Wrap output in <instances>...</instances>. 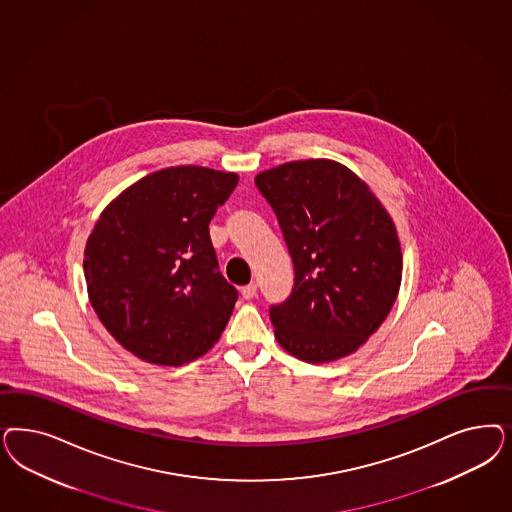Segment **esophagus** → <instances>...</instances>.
<instances>
[{"instance_id":"esophagus-1","label":"esophagus","mask_w":512,"mask_h":512,"mask_svg":"<svg viewBox=\"0 0 512 512\" xmlns=\"http://www.w3.org/2000/svg\"><path fill=\"white\" fill-rule=\"evenodd\" d=\"M256 292H258V286H256L254 282H250V284L241 288V296H243V299H252V297L256 296Z\"/></svg>"}]
</instances>
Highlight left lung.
Listing matches in <instances>:
<instances>
[{"label": "left lung", "instance_id": "left-lung-1", "mask_svg": "<svg viewBox=\"0 0 512 512\" xmlns=\"http://www.w3.org/2000/svg\"><path fill=\"white\" fill-rule=\"evenodd\" d=\"M254 182L296 271L290 297L269 309L279 345L309 363L356 352L399 292L403 258L392 218L362 179L331 160L288 162Z\"/></svg>", "mask_w": 512, "mask_h": 512}]
</instances>
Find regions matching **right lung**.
<instances>
[{"label":"right lung","mask_w":512,"mask_h":512,"mask_svg":"<svg viewBox=\"0 0 512 512\" xmlns=\"http://www.w3.org/2000/svg\"><path fill=\"white\" fill-rule=\"evenodd\" d=\"M237 182L209 167H167L99 216L84 248L88 297L133 356L177 367L220 339L237 290L218 271L209 222Z\"/></svg>","instance_id":"right-lung-1"}]
</instances>
